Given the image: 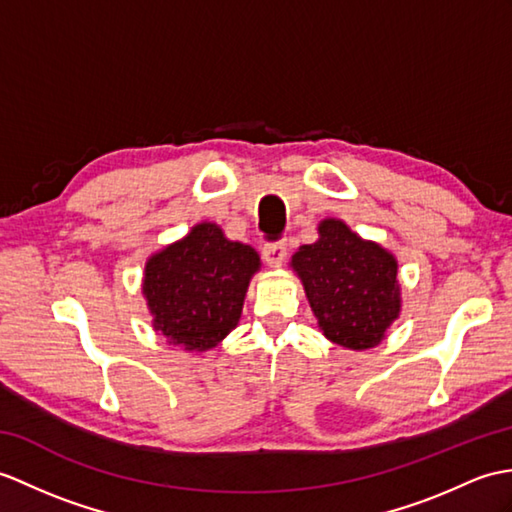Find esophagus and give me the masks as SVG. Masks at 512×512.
<instances>
[{
	"mask_svg": "<svg viewBox=\"0 0 512 512\" xmlns=\"http://www.w3.org/2000/svg\"><path fill=\"white\" fill-rule=\"evenodd\" d=\"M261 255H264L266 264L272 268H279L283 264L285 255H288V244L285 242H268L261 248Z\"/></svg>",
	"mask_w": 512,
	"mask_h": 512,
	"instance_id": "1",
	"label": "esophagus"
}]
</instances>
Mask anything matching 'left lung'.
<instances>
[{"label":"left lung","mask_w":512,"mask_h":512,"mask_svg":"<svg viewBox=\"0 0 512 512\" xmlns=\"http://www.w3.org/2000/svg\"><path fill=\"white\" fill-rule=\"evenodd\" d=\"M320 240L292 257L323 334L347 349H371L399 316L397 261L340 220L318 227Z\"/></svg>","instance_id":"1"}]
</instances>
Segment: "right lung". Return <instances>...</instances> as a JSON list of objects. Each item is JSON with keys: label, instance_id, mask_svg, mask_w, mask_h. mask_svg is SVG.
I'll return each instance as SVG.
<instances>
[{"label": "right lung", "instance_id": "right-lung-1", "mask_svg": "<svg viewBox=\"0 0 512 512\" xmlns=\"http://www.w3.org/2000/svg\"><path fill=\"white\" fill-rule=\"evenodd\" d=\"M257 268L255 248L229 242L216 224H198L148 261L144 294L154 329L185 351L216 347L240 320Z\"/></svg>", "mask_w": 512, "mask_h": 512}]
</instances>
